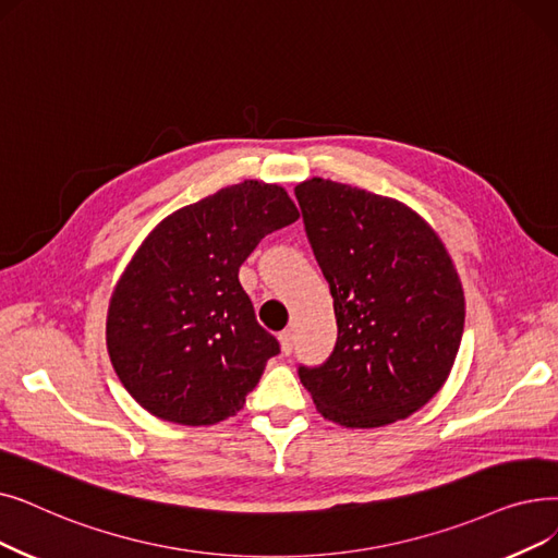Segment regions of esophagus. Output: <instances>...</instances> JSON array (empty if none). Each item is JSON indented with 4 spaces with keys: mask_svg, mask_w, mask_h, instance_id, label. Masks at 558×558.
I'll list each match as a JSON object with an SVG mask.
<instances>
[{
    "mask_svg": "<svg viewBox=\"0 0 558 558\" xmlns=\"http://www.w3.org/2000/svg\"><path fill=\"white\" fill-rule=\"evenodd\" d=\"M278 339H280V347H282V353L284 355H289L294 351V330L292 328H284L280 335H278Z\"/></svg>",
    "mask_w": 558,
    "mask_h": 558,
    "instance_id": "esophagus-1",
    "label": "esophagus"
}]
</instances>
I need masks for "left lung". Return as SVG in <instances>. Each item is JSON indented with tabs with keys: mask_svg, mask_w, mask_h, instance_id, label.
<instances>
[{
	"mask_svg": "<svg viewBox=\"0 0 558 558\" xmlns=\"http://www.w3.org/2000/svg\"><path fill=\"white\" fill-rule=\"evenodd\" d=\"M294 193L337 319L330 357L299 367L301 383L339 426L410 417L449 378L465 326L442 239L415 209L365 189L312 178Z\"/></svg>",
	"mask_w": 558,
	"mask_h": 558,
	"instance_id": "left-lung-1",
	"label": "left lung"
}]
</instances>
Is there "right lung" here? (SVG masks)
Instances as JSON below:
<instances>
[{
  "mask_svg": "<svg viewBox=\"0 0 558 558\" xmlns=\"http://www.w3.org/2000/svg\"><path fill=\"white\" fill-rule=\"evenodd\" d=\"M299 219L278 184L244 180L173 211L143 239L107 312V351L150 415L211 426L236 415L280 351L239 282L259 241Z\"/></svg>",
  "mask_w": 558,
  "mask_h": 558,
  "instance_id": "right-lung-1",
  "label": "right lung"
}]
</instances>
